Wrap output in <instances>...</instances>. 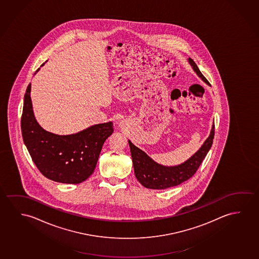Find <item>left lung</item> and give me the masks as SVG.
Here are the masks:
<instances>
[{
  "label": "left lung",
  "instance_id": "1",
  "mask_svg": "<svg viewBox=\"0 0 259 259\" xmlns=\"http://www.w3.org/2000/svg\"><path fill=\"white\" fill-rule=\"evenodd\" d=\"M188 62L190 63L196 74L202 79L203 82H206V84H209L205 76L199 71L198 66L196 65L193 60H191V58H188ZM214 135V124L213 123L208 137L203 143L199 150L184 163L170 166L163 165L158 164V162L154 161L146 152L135 146L130 140H128L135 177L142 185L148 189L164 190L179 185L190 179L198 170L199 165L202 163L206 154L212 146Z\"/></svg>",
  "mask_w": 259,
  "mask_h": 259
}]
</instances>
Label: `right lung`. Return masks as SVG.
<instances>
[{"label":"right lung","mask_w":259,"mask_h":259,"mask_svg":"<svg viewBox=\"0 0 259 259\" xmlns=\"http://www.w3.org/2000/svg\"><path fill=\"white\" fill-rule=\"evenodd\" d=\"M30 93L29 83L24 97L21 132L34 164L45 177L57 183L76 184L87 180L94 172L103 143L113 133L112 122L93 124L71 135L46 131L34 116Z\"/></svg>","instance_id":"obj_1"}]
</instances>
